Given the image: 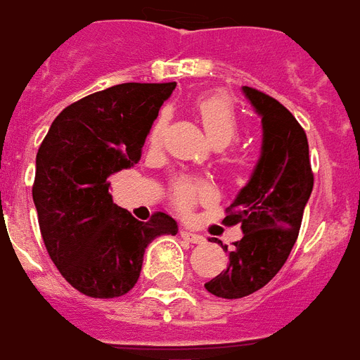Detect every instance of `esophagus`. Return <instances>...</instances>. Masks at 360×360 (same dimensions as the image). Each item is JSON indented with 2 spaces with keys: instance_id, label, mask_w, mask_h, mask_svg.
Returning a JSON list of instances; mask_svg holds the SVG:
<instances>
[{
  "instance_id": "obj_1",
  "label": "esophagus",
  "mask_w": 360,
  "mask_h": 360,
  "mask_svg": "<svg viewBox=\"0 0 360 360\" xmlns=\"http://www.w3.org/2000/svg\"><path fill=\"white\" fill-rule=\"evenodd\" d=\"M180 235H182L186 241L193 243V245H202V243L207 241V239H205L202 235L195 233V231H190V229H182V231H180Z\"/></svg>"
}]
</instances>
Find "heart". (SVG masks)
Listing matches in <instances>:
<instances>
[{"label":"heart","mask_w":360,"mask_h":360,"mask_svg":"<svg viewBox=\"0 0 360 360\" xmlns=\"http://www.w3.org/2000/svg\"><path fill=\"white\" fill-rule=\"evenodd\" d=\"M195 112L212 144L228 146L235 139V134L239 131V123H237L235 108L231 106L228 98L218 96V94L201 96L195 102ZM167 119H169V113L163 110L151 123L150 134H148V142L151 146L161 142L165 127H167ZM210 193H212V190H210L209 184L205 180H199V178H178L172 186V201L178 209L182 210H188L199 199H207V197H210Z\"/></svg>","instance_id":"obj_1"}]
</instances>
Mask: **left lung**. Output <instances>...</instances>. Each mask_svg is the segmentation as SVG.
<instances>
[{"label":"left lung","instance_id":"8db88e82","mask_svg":"<svg viewBox=\"0 0 360 360\" xmlns=\"http://www.w3.org/2000/svg\"><path fill=\"white\" fill-rule=\"evenodd\" d=\"M262 117V151L250 180L228 207L226 226L241 224V241L221 248L228 267L205 283L218 298H245L260 290L285 266L298 239L302 216L313 190L307 136L279 100L258 89L243 87Z\"/></svg>","mask_w":360,"mask_h":360}]
</instances>
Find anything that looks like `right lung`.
<instances>
[{
    "instance_id": "add662e5",
    "label": "right lung",
    "mask_w": 360,
    "mask_h": 360,
    "mask_svg": "<svg viewBox=\"0 0 360 360\" xmlns=\"http://www.w3.org/2000/svg\"><path fill=\"white\" fill-rule=\"evenodd\" d=\"M176 83H121L64 108L36 158L32 197L43 243L62 277L91 298L136 285L148 245L176 235L169 214L139 221L110 195V176L139 163Z\"/></svg>"
}]
</instances>
